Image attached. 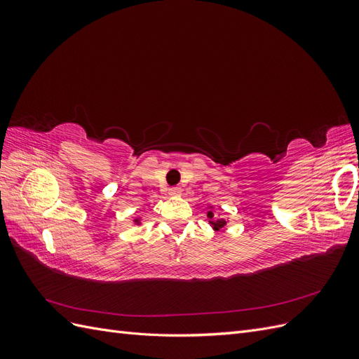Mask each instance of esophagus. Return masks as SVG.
Returning <instances> with one entry per match:
<instances>
[{
  "label": "esophagus",
  "instance_id": "34e87169",
  "mask_svg": "<svg viewBox=\"0 0 359 359\" xmlns=\"http://www.w3.org/2000/svg\"><path fill=\"white\" fill-rule=\"evenodd\" d=\"M169 194H170V196H180L181 189L180 187H170L169 189Z\"/></svg>",
  "mask_w": 359,
  "mask_h": 359
}]
</instances>
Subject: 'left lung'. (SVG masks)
I'll list each match as a JSON object with an SVG mask.
<instances>
[{
	"instance_id": "1",
	"label": "left lung",
	"mask_w": 359,
	"mask_h": 359,
	"mask_svg": "<svg viewBox=\"0 0 359 359\" xmlns=\"http://www.w3.org/2000/svg\"><path fill=\"white\" fill-rule=\"evenodd\" d=\"M210 208H212V206L210 205ZM208 219H210V226L212 227V229L215 231V232H219V231H222L223 227L226 226V223H227V220H224V219H215L214 217V212L212 211H208Z\"/></svg>"
}]
</instances>
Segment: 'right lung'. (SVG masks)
Listing matches in <instances>:
<instances>
[{
    "mask_svg": "<svg viewBox=\"0 0 359 359\" xmlns=\"http://www.w3.org/2000/svg\"><path fill=\"white\" fill-rule=\"evenodd\" d=\"M133 222H135V224H140V217H136Z\"/></svg>",
    "mask_w": 359,
    "mask_h": 359,
    "instance_id": "add662e5",
    "label": "right lung"
}]
</instances>
